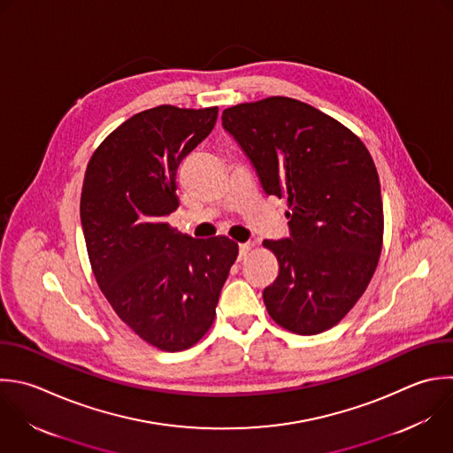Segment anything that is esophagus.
I'll return each instance as SVG.
<instances>
[{"label":"esophagus","mask_w":453,"mask_h":453,"mask_svg":"<svg viewBox=\"0 0 453 453\" xmlns=\"http://www.w3.org/2000/svg\"><path fill=\"white\" fill-rule=\"evenodd\" d=\"M253 248H255V242H242V244H239V258H244Z\"/></svg>","instance_id":"obj_1"}]
</instances>
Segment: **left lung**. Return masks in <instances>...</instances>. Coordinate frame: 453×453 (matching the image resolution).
<instances>
[{
	"label": "left lung",
	"instance_id": "obj_1",
	"mask_svg": "<svg viewBox=\"0 0 453 453\" xmlns=\"http://www.w3.org/2000/svg\"><path fill=\"white\" fill-rule=\"evenodd\" d=\"M221 119L264 191L288 203L290 239L264 241L280 264L264 290L267 313L296 334L331 329L363 296L380 257L384 214L370 152L343 124L290 97L242 103Z\"/></svg>",
	"mask_w": 453,
	"mask_h": 453
}]
</instances>
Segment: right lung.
Listing matches in <instances>:
<instances>
[{
	"label": "right lung",
	"instance_id": "1",
	"mask_svg": "<svg viewBox=\"0 0 453 453\" xmlns=\"http://www.w3.org/2000/svg\"><path fill=\"white\" fill-rule=\"evenodd\" d=\"M218 106L163 104L136 113L96 149L81 191V225L97 285L115 313L166 352L211 329L239 244L195 239L170 226L177 168L209 136Z\"/></svg>",
	"mask_w": 453,
	"mask_h": 453
}]
</instances>
